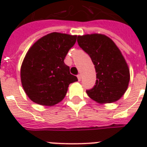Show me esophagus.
<instances>
[{
  "label": "esophagus",
  "instance_id": "obj_1",
  "mask_svg": "<svg viewBox=\"0 0 147 147\" xmlns=\"http://www.w3.org/2000/svg\"><path fill=\"white\" fill-rule=\"evenodd\" d=\"M77 77H78V81H79V82H80V81H81V78H82V76H81V74H78V76H77Z\"/></svg>",
  "mask_w": 147,
  "mask_h": 147
}]
</instances>
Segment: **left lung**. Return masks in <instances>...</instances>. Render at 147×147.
Masks as SVG:
<instances>
[{
	"mask_svg": "<svg viewBox=\"0 0 147 147\" xmlns=\"http://www.w3.org/2000/svg\"><path fill=\"white\" fill-rule=\"evenodd\" d=\"M78 46L88 53L96 71V82L88 95L99 104L119 100L130 82V69L114 41L104 34L78 36Z\"/></svg>",
	"mask_w": 147,
	"mask_h": 147,
	"instance_id": "8db88e82",
	"label": "left lung"
}]
</instances>
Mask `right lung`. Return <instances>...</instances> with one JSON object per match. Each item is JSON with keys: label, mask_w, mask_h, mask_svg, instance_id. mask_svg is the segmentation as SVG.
I'll return each mask as SVG.
<instances>
[{"label": "right lung", "mask_w": 147, "mask_h": 147, "mask_svg": "<svg viewBox=\"0 0 147 147\" xmlns=\"http://www.w3.org/2000/svg\"><path fill=\"white\" fill-rule=\"evenodd\" d=\"M76 39V35L51 33L38 40L26 53L20 78L24 92L33 102L56 105L65 98L69 84L78 81L64 62Z\"/></svg>", "instance_id": "add662e5"}]
</instances>
